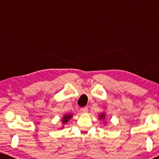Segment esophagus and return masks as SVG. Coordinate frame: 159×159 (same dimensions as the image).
Segmentation results:
<instances>
[{"instance_id": "1", "label": "esophagus", "mask_w": 159, "mask_h": 159, "mask_svg": "<svg viewBox=\"0 0 159 159\" xmlns=\"http://www.w3.org/2000/svg\"><path fill=\"white\" fill-rule=\"evenodd\" d=\"M80 111H81L82 113H87L88 111V108L87 107V106H85V107L80 108Z\"/></svg>"}]
</instances>
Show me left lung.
<instances>
[{
	"instance_id": "8db88e82",
	"label": "left lung",
	"mask_w": 159,
	"mask_h": 159,
	"mask_svg": "<svg viewBox=\"0 0 159 159\" xmlns=\"http://www.w3.org/2000/svg\"><path fill=\"white\" fill-rule=\"evenodd\" d=\"M98 118H99L100 120H105V119H106V113L105 112L101 113V114L98 115ZM104 122H105V121H104Z\"/></svg>"
}]
</instances>
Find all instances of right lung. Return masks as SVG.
<instances>
[{
	"label": "right lung",
	"instance_id": "add662e5",
	"mask_svg": "<svg viewBox=\"0 0 159 159\" xmlns=\"http://www.w3.org/2000/svg\"><path fill=\"white\" fill-rule=\"evenodd\" d=\"M73 116V114H65L64 116H63L62 119H61V124H62V126L61 127V129H63V127H64V126L66 125V123H68L69 121H70V119L72 118Z\"/></svg>",
	"mask_w": 159,
	"mask_h": 159
}]
</instances>
